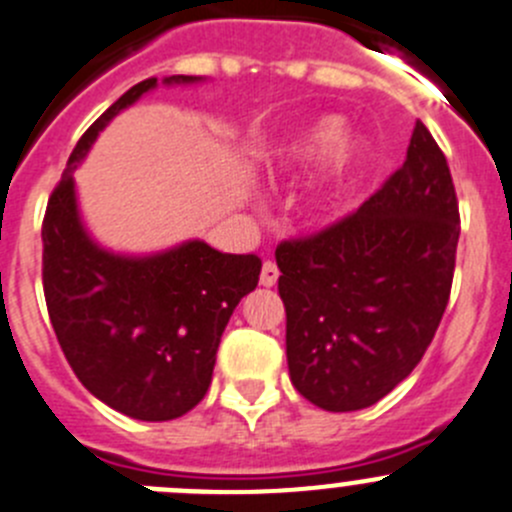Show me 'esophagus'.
Masks as SVG:
<instances>
[{
	"label": "esophagus",
	"mask_w": 512,
	"mask_h": 512,
	"mask_svg": "<svg viewBox=\"0 0 512 512\" xmlns=\"http://www.w3.org/2000/svg\"><path fill=\"white\" fill-rule=\"evenodd\" d=\"M276 281H279V269H276L274 261H264V266H261V286H274Z\"/></svg>",
	"instance_id": "esophagus-1"
}]
</instances>
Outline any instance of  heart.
Returning <instances> with one entry per match:
<instances>
[{
    "label": "heart",
    "instance_id": "1",
    "mask_svg": "<svg viewBox=\"0 0 512 512\" xmlns=\"http://www.w3.org/2000/svg\"><path fill=\"white\" fill-rule=\"evenodd\" d=\"M344 123L339 118H321L314 125H309L306 130H301L299 135L289 140L284 148L279 150V160H276V168L281 173L296 175L301 170L311 168L319 160H324L329 152V170H326L324 186H329L332 191L347 186L349 180L354 178V173L359 170L364 160V145L359 140H343Z\"/></svg>",
    "mask_w": 512,
    "mask_h": 512
}]
</instances>
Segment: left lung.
<instances>
[{"instance_id": "8db88e82", "label": "left lung", "mask_w": 512, "mask_h": 512, "mask_svg": "<svg viewBox=\"0 0 512 512\" xmlns=\"http://www.w3.org/2000/svg\"><path fill=\"white\" fill-rule=\"evenodd\" d=\"M460 238L442 150L417 120L402 168L332 228L276 248L291 384L326 412L372 407L420 364Z\"/></svg>"}]
</instances>
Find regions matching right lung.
I'll use <instances>...</instances> for the list:
<instances>
[{
  "label": "right lung",
  "mask_w": 512,
  "mask_h": 512,
  "mask_svg": "<svg viewBox=\"0 0 512 512\" xmlns=\"http://www.w3.org/2000/svg\"><path fill=\"white\" fill-rule=\"evenodd\" d=\"M203 80L173 75L163 85ZM155 87L158 77L133 85L87 128L42 223L47 311L72 372L107 407L143 422L183 417L206 397L223 329L261 274L256 253H221L201 238L135 256L87 231L72 173L107 123Z\"/></svg>",
  "instance_id": "add662e5"
}]
</instances>
